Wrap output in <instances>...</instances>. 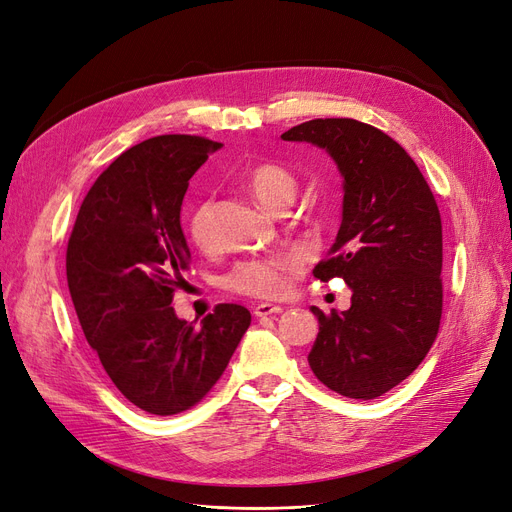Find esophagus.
I'll return each instance as SVG.
<instances>
[{
	"label": "esophagus",
	"mask_w": 512,
	"mask_h": 512,
	"mask_svg": "<svg viewBox=\"0 0 512 512\" xmlns=\"http://www.w3.org/2000/svg\"><path fill=\"white\" fill-rule=\"evenodd\" d=\"M282 308L280 306H274V304H259L255 306L253 314L259 316V318H266V316H274V314H280Z\"/></svg>",
	"instance_id": "1"
}]
</instances>
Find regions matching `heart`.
<instances>
[{"label": "heart", "instance_id": "obj_1", "mask_svg": "<svg viewBox=\"0 0 512 512\" xmlns=\"http://www.w3.org/2000/svg\"><path fill=\"white\" fill-rule=\"evenodd\" d=\"M246 185L251 194L270 211L287 208L297 194V179L291 170L280 164L263 162L249 170ZM187 236L198 249L208 251L213 246V206L211 200H200L192 206L185 221ZM301 268L299 255L251 257L242 259L225 274L223 285L240 295L249 297H278L287 289L289 274Z\"/></svg>", "mask_w": 512, "mask_h": 512}]
</instances>
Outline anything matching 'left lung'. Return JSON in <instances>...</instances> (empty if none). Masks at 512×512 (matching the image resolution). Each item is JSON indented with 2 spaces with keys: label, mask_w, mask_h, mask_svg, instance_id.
Returning a JSON list of instances; mask_svg holds the SVG:
<instances>
[{
  "label": "left lung",
  "mask_w": 512,
  "mask_h": 512,
  "mask_svg": "<svg viewBox=\"0 0 512 512\" xmlns=\"http://www.w3.org/2000/svg\"><path fill=\"white\" fill-rule=\"evenodd\" d=\"M282 141L325 149L344 179L342 225L318 280L344 278V312L312 306L314 375L348 399H375L409 377L439 333L443 310L441 213L418 164L380 128L318 118Z\"/></svg>",
  "instance_id": "left-lung-1"
}]
</instances>
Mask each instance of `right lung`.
<instances>
[{"label":"right lung","instance_id":"1","mask_svg":"<svg viewBox=\"0 0 512 512\" xmlns=\"http://www.w3.org/2000/svg\"><path fill=\"white\" fill-rule=\"evenodd\" d=\"M221 147L189 135L130 147L90 187L67 244V285L90 348L126 399L154 415L194 407L251 325L236 304H219L198 327L170 306L192 261L181 230L187 185Z\"/></svg>","mask_w":512,"mask_h":512}]
</instances>
